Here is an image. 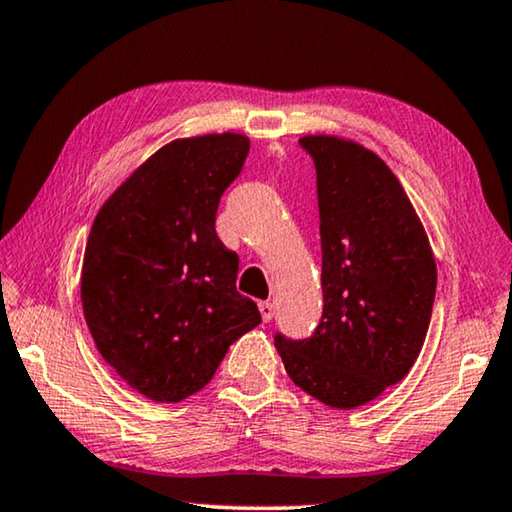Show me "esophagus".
I'll return each instance as SVG.
<instances>
[{
  "label": "esophagus",
  "mask_w": 512,
  "mask_h": 512,
  "mask_svg": "<svg viewBox=\"0 0 512 512\" xmlns=\"http://www.w3.org/2000/svg\"><path fill=\"white\" fill-rule=\"evenodd\" d=\"M259 314H262V320L264 323H268V320L273 318V314H275V307L271 305V302H259Z\"/></svg>",
  "instance_id": "1"
}]
</instances>
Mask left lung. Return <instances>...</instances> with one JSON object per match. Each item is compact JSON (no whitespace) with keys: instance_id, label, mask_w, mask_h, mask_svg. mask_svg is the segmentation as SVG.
<instances>
[{"instance_id":"1","label":"left lung","mask_w":512,"mask_h":512,"mask_svg":"<svg viewBox=\"0 0 512 512\" xmlns=\"http://www.w3.org/2000/svg\"><path fill=\"white\" fill-rule=\"evenodd\" d=\"M316 164L323 318L314 336H275L284 368L332 409L375 400L413 368L436 296V257L388 164L339 135L300 137Z\"/></svg>"}]
</instances>
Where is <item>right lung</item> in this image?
<instances>
[{"mask_svg":"<svg viewBox=\"0 0 512 512\" xmlns=\"http://www.w3.org/2000/svg\"><path fill=\"white\" fill-rule=\"evenodd\" d=\"M248 149V137L230 131L164 144L92 223L81 271L85 323L108 366L153 402L201 391L230 345L262 323L237 291V253L214 230Z\"/></svg>","mask_w":512,"mask_h":512,"instance_id":"add662e5","label":"right lung"}]
</instances>
